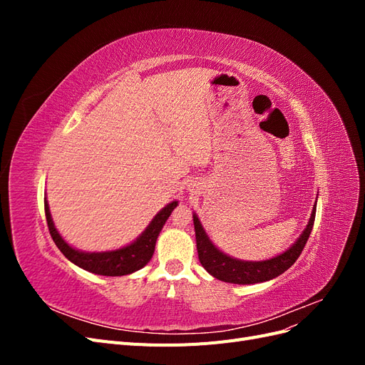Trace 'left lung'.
Segmentation results:
<instances>
[{"instance_id":"1","label":"left lung","mask_w":365,"mask_h":365,"mask_svg":"<svg viewBox=\"0 0 365 365\" xmlns=\"http://www.w3.org/2000/svg\"><path fill=\"white\" fill-rule=\"evenodd\" d=\"M315 212L317 205L312 210L307 227L289 250H286L277 257L262 262H245L227 256V254H224L213 245V242L208 239L205 230L202 228L200 219H197L196 215H193L197 257H200V262L207 269V272L212 274L217 280L236 284H252L268 282L271 279L279 277L280 274L291 268L295 260L300 257L306 242L309 236H311V231L315 222Z\"/></svg>"}]
</instances>
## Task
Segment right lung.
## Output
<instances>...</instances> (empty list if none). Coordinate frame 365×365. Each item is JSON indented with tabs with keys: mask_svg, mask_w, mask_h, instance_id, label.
Listing matches in <instances>:
<instances>
[{
	"mask_svg": "<svg viewBox=\"0 0 365 365\" xmlns=\"http://www.w3.org/2000/svg\"><path fill=\"white\" fill-rule=\"evenodd\" d=\"M176 205H178L176 201L165 205L161 212L152 219V222L148 225L145 231H143L141 236L132 242L130 245L105 252H83L71 248L67 242L62 239V236L58 233V230L54 228L47 197L43 200V208H46V217L50 235L63 256L85 271H90L98 275H109V277L128 275L141 269L143 267H146L148 262L153 256V251H155V244L160 231L163 230V225L165 224V220L169 219Z\"/></svg>",
	"mask_w": 365,
	"mask_h": 365,
	"instance_id": "add662e5",
	"label": "right lung"
}]
</instances>
